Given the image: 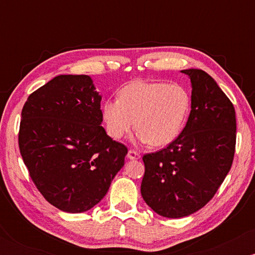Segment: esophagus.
<instances>
[{"label": "esophagus", "mask_w": 255, "mask_h": 255, "mask_svg": "<svg viewBox=\"0 0 255 255\" xmlns=\"http://www.w3.org/2000/svg\"><path fill=\"white\" fill-rule=\"evenodd\" d=\"M127 157L128 159H139L140 153L139 152H136L135 150H129L127 153Z\"/></svg>", "instance_id": "esophagus-1"}]
</instances>
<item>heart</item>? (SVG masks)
Returning a JSON list of instances; mask_svg holds the SVG:
<instances>
[{
	"instance_id": "b5f03b06",
	"label": "heart",
	"mask_w": 255,
	"mask_h": 255,
	"mask_svg": "<svg viewBox=\"0 0 255 255\" xmlns=\"http://www.w3.org/2000/svg\"><path fill=\"white\" fill-rule=\"evenodd\" d=\"M189 111L191 96L182 85L134 81L120 91L119 101L105 102L102 114L113 139L127 135L135 125L139 141L164 146L178 136Z\"/></svg>"
}]
</instances>
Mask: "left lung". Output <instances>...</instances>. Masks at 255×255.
<instances>
[{
    "label": "left lung",
    "mask_w": 255,
    "mask_h": 255,
    "mask_svg": "<svg viewBox=\"0 0 255 255\" xmlns=\"http://www.w3.org/2000/svg\"><path fill=\"white\" fill-rule=\"evenodd\" d=\"M192 83L186 127L163 150L142 157L141 195L158 215L181 218L209 203L233 164L236 145L234 105L201 69L181 71Z\"/></svg>",
    "instance_id": "obj_1"
}]
</instances>
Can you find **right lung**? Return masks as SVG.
<instances>
[{
    "label": "right lung",
    "mask_w": 255,
    "mask_h": 255,
    "mask_svg": "<svg viewBox=\"0 0 255 255\" xmlns=\"http://www.w3.org/2000/svg\"><path fill=\"white\" fill-rule=\"evenodd\" d=\"M101 101L89 75H58L22 108L20 153L38 191L61 211L92 209L125 165L128 148L101 126Z\"/></svg>",
    "instance_id": "obj_1"
}]
</instances>
